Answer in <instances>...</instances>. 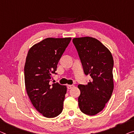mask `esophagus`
<instances>
[{
  "mask_svg": "<svg viewBox=\"0 0 134 134\" xmlns=\"http://www.w3.org/2000/svg\"><path fill=\"white\" fill-rule=\"evenodd\" d=\"M74 86H75L74 85H68V86H67L68 89H71V88H73Z\"/></svg>",
  "mask_w": 134,
  "mask_h": 134,
  "instance_id": "1",
  "label": "esophagus"
}]
</instances>
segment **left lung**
Wrapping results in <instances>:
<instances>
[{
	"label": "left lung",
	"mask_w": 134,
	"mask_h": 134,
	"mask_svg": "<svg viewBox=\"0 0 134 134\" xmlns=\"http://www.w3.org/2000/svg\"><path fill=\"white\" fill-rule=\"evenodd\" d=\"M86 75L91 80L86 85L79 84L78 98L80 110L93 116L104 109L114 89L113 68L114 65L110 51L99 41L86 36L73 39Z\"/></svg>",
	"instance_id": "left-lung-1"
}]
</instances>
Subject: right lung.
Masks as SVG:
<instances>
[{
  "instance_id": "add662e5",
  "label": "right lung",
  "mask_w": 134,
  "mask_h": 134,
  "mask_svg": "<svg viewBox=\"0 0 134 134\" xmlns=\"http://www.w3.org/2000/svg\"><path fill=\"white\" fill-rule=\"evenodd\" d=\"M71 38H47L29 49L24 65L26 92L36 110L47 118L63 110L66 86L49 83Z\"/></svg>"
}]
</instances>
